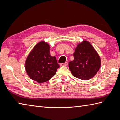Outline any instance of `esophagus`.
I'll use <instances>...</instances> for the list:
<instances>
[{
	"mask_svg": "<svg viewBox=\"0 0 120 120\" xmlns=\"http://www.w3.org/2000/svg\"><path fill=\"white\" fill-rule=\"evenodd\" d=\"M68 65V62H66L65 63H64V64H61V66H67Z\"/></svg>",
	"mask_w": 120,
	"mask_h": 120,
	"instance_id": "1",
	"label": "esophagus"
}]
</instances>
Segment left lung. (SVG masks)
I'll list each match as a JSON object with an SVG mask.
<instances>
[{
	"mask_svg": "<svg viewBox=\"0 0 120 120\" xmlns=\"http://www.w3.org/2000/svg\"><path fill=\"white\" fill-rule=\"evenodd\" d=\"M74 59L69 62L72 75L77 78L87 80L94 77L101 66L100 56L93 45L84 40L77 44Z\"/></svg>",
	"mask_w": 120,
	"mask_h": 120,
	"instance_id": "obj_1",
	"label": "left lung"
}]
</instances>
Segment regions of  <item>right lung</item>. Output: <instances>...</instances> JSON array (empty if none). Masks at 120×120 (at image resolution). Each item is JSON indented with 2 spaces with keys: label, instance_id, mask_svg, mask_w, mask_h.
<instances>
[{
  "label": "right lung",
  "instance_id": "add662e5",
  "mask_svg": "<svg viewBox=\"0 0 120 120\" xmlns=\"http://www.w3.org/2000/svg\"><path fill=\"white\" fill-rule=\"evenodd\" d=\"M50 49L48 43L41 41L34 46L26 58V72L31 79L38 83L50 80L59 68L56 58L50 55Z\"/></svg>",
  "mask_w": 120,
  "mask_h": 120
}]
</instances>
